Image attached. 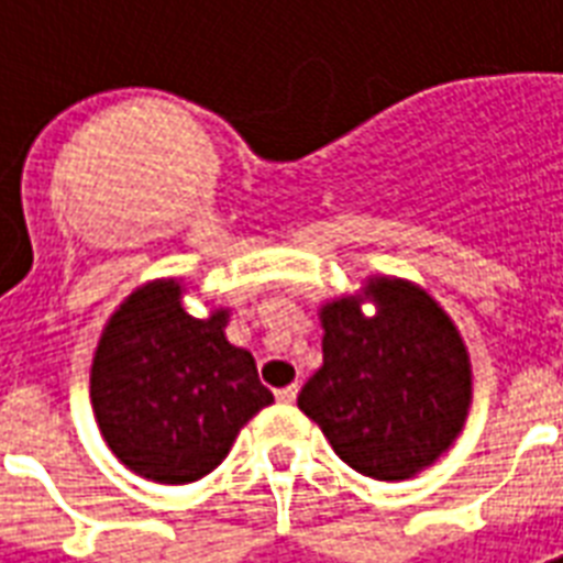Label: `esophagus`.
<instances>
[{"label": "esophagus", "mask_w": 563, "mask_h": 563, "mask_svg": "<svg viewBox=\"0 0 563 563\" xmlns=\"http://www.w3.org/2000/svg\"><path fill=\"white\" fill-rule=\"evenodd\" d=\"M298 391H300L298 383H291V385H286V388H277L274 394H277V400H280V402H295Z\"/></svg>", "instance_id": "1"}]
</instances>
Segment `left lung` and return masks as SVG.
Segmentation results:
<instances>
[{
  "instance_id": "left-lung-1",
  "label": "left lung",
  "mask_w": 563,
  "mask_h": 563,
  "mask_svg": "<svg viewBox=\"0 0 563 563\" xmlns=\"http://www.w3.org/2000/svg\"><path fill=\"white\" fill-rule=\"evenodd\" d=\"M377 303L368 319L361 303ZM324 365L300 388L335 455L362 476L411 479L446 453L471 409V360L444 309L415 283L371 277L321 307Z\"/></svg>"
}]
</instances>
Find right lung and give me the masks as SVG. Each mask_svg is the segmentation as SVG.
<instances>
[{"instance_id": "add662e5", "label": "right lung", "mask_w": 563, "mask_h": 563, "mask_svg": "<svg viewBox=\"0 0 563 563\" xmlns=\"http://www.w3.org/2000/svg\"><path fill=\"white\" fill-rule=\"evenodd\" d=\"M178 280L145 283L110 316L92 356L90 400L128 471L187 485L216 471L239 429L274 402L254 356L224 335L230 312L192 318Z\"/></svg>"}]
</instances>
